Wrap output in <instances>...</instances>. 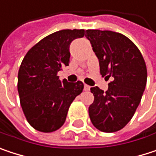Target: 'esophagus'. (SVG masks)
Returning <instances> with one entry per match:
<instances>
[{
    "instance_id": "34e87169",
    "label": "esophagus",
    "mask_w": 156,
    "mask_h": 156,
    "mask_svg": "<svg viewBox=\"0 0 156 156\" xmlns=\"http://www.w3.org/2000/svg\"><path fill=\"white\" fill-rule=\"evenodd\" d=\"M90 86L89 85H87V84H84V90H90Z\"/></svg>"
}]
</instances>
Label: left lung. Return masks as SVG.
Returning a JSON list of instances; mask_svg holds the SVG:
<instances>
[{"mask_svg": "<svg viewBox=\"0 0 156 156\" xmlns=\"http://www.w3.org/2000/svg\"><path fill=\"white\" fill-rule=\"evenodd\" d=\"M85 37L99 60L101 74L111 79L107 91L90 88L94 95L89 107L90 121L102 132L119 131L140 103L147 79L145 60L136 46L120 33L88 29Z\"/></svg>", "mask_w": 156, "mask_h": 156, "instance_id": "obj_1", "label": "left lung"}]
</instances>
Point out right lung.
I'll return each instance as SVG.
<instances>
[{
	"label": "right lung",
	"instance_id": "obj_1",
	"mask_svg": "<svg viewBox=\"0 0 156 156\" xmlns=\"http://www.w3.org/2000/svg\"><path fill=\"white\" fill-rule=\"evenodd\" d=\"M84 29H64L44 37L25 55L18 73L20 105L30 126L49 133L66 121L69 107L83 83L59 80L57 73L69 66L70 45Z\"/></svg>",
	"mask_w": 156,
	"mask_h": 156
}]
</instances>
